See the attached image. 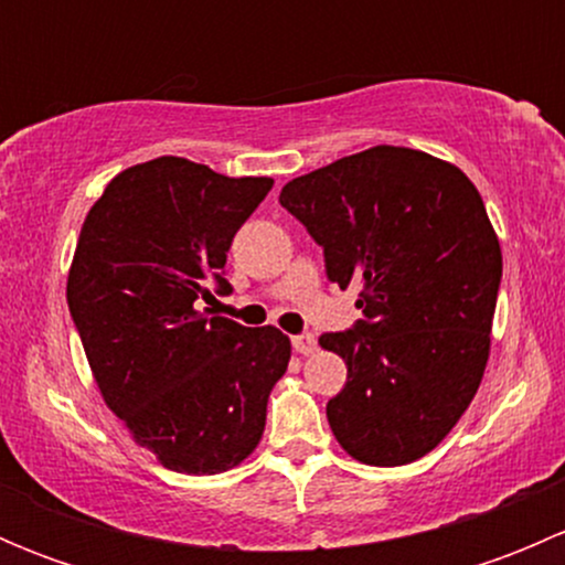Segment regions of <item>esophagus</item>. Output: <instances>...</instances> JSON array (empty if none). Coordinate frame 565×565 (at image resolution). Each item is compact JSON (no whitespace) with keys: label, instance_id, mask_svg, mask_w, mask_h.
Returning a JSON list of instances; mask_svg holds the SVG:
<instances>
[{"label":"esophagus","instance_id":"esophagus-1","mask_svg":"<svg viewBox=\"0 0 565 565\" xmlns=\"http://www.w3.org/2000/svg\"><path fill=\"white\" fill-rule=\"evenodd\" d=\"M292 347H295V352H300V355H315L317 339L311 333H298V335H292Z\"/></svg>","mask_w":565,"mask_h":565}]
</instances>
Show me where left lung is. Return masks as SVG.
<instances>
[{"instance_id": "8db88e82", "label": "left lung", "mask_w": 565, "mask_h": 565, "mask_svg": "<svg viewBox=\"0 0 565 565\" xmlns=\"http://www.w3.org/2000/svg\"><path fill=\"white\" fill-rule=\"evenodd\" d=\"M322 246L324 273L358 287L350 330L319 344L347 363L328 424L350 457L396 467L429 454L481 385L503 256L481 193L420 150L380 145L281 188Z\"/></svg>"}]
</instances>
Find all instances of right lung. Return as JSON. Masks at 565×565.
I'll return each instance as SVG.
<instances>
[{
	"label": "right lung",
	"instance_id": "right-lung-1",
	"mask_svg": "<svg viewBox=\"0 0 565 565\" xmlns=\"http://www.w3.org/2000/svg\"><path fill=\"white\" fill-rule=\"evenodd\" d=\"M270 188L163 156L119 172L84 218L67 309L106 404L169 470L241 465L287 372L281 330L199 311L232 292L226 250Z\"/></svg>",
	"mask_w": 565,
	"mask_h": 565
}]
</instances>
